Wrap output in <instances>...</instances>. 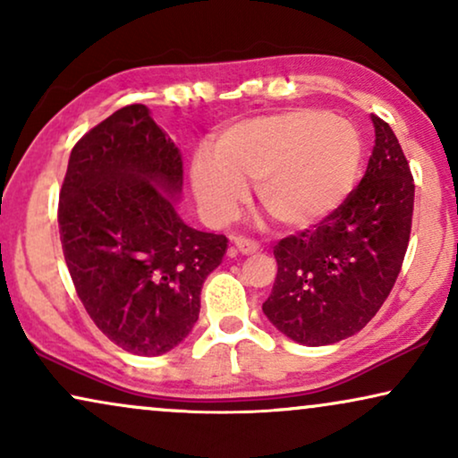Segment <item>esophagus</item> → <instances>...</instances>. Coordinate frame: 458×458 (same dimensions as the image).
Masks as SVG:
<instances>
[{
    "mask_svg": "<svg viewBox=\"0 0 458 458\" xmlns=\"http://www.w3.org/2000/svg\"><path fill=\"white\" fill-rule=\"evenodd\" d=\"M259 248V243L254 240H248V237H233V242H231V250H233V252L254 254Z\"/></svg>",
    "mask_w": 458,
    "mask_h": 458,
    "instance_id": "obj_1",
    "label": "esophagus"
}]
</instances>
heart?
<instances>
[{
  "instance_id": "1",
  "label": "heart",
  "mask_w": 458,
  "mask_h": 458,
  "mask_svg": "<svg viewBox=\"0 0 458 458\" xmlns=\"http://www.w3.org/2000/svg\"><path fill=\"white\" fill-rule=\"evenodd\" d=\"M359 131L321 110L296 108L237 121L215 149L191 156L193 198L212 225L233 221L256 179L267 210L290 229H306L340 208L360 168Z\"/></svg>"
}]
</instances>
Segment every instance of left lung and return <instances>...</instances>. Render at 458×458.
Segmentation results:
<instances>
[{
    "label": "left lung",
    "instance_id": "8db88e82",
    "mask_svg": "<svg viewBox=\"0 0 458 458\" xmlns=\"http://www.w3.org/2000/svg\"><path fill=\"white\" fill-rule=\"evenodd\" d=\"M365 177L334 215L275 246L277 277L262 304L275 329L329 346L359 334L390 296L411 237L415 185L392 127L371 114Z\"/></svg>",
    "mask_w": 458,
    "mask_h": 458
}]
</instances>
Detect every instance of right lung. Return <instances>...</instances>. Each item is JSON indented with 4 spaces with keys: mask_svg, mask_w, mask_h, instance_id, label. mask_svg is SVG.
Wrapping results in <instances>:
<instances>
[{
    "mask_svg": "<svg viewBox=\"0 0 458 458\" xmlns=\"http://www.w3.org/2000/svg\"><path fill=\"white\" fill-rule=\"evenodd\" d=\"M183 160L143 104L124 106L72 148L60 191V240L93 323L116 346L160 356L190 335L199 293L227 237L177 210Z\"/></svg>",
    "mask_w": 458,
    "mask_h": 458,
    "instance_id": "obj_1",
    "label": "right lung"
}]
</instances>
